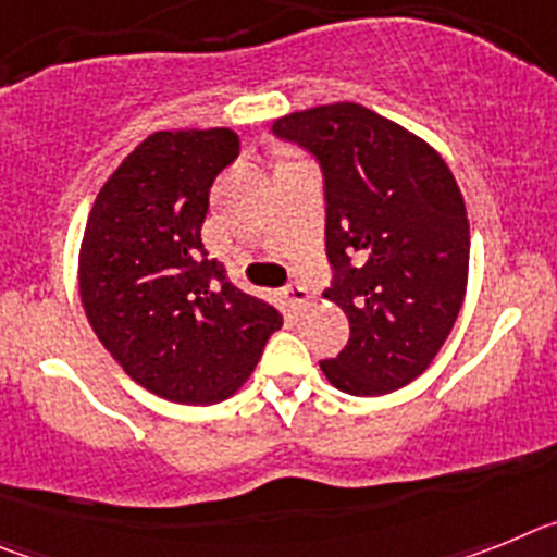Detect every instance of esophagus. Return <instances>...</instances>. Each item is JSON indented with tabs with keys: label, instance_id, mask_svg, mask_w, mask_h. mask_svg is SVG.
<instances>
[{
	"label": "esophagus",
	"instance_id": "esophagus-1",
	"mask_svg": "<svg viewBox=\"0 0 557 557\" xmlns=\"http://www.w3.org/2000/svg\"><path fill=\"white\" fill-rule=\"evenodd\" d=\"M284 295H287L293 307H307V304L312 301V295H309V289L301 287V284H289V287L284 289Z\"/></svg>",
	"mask_w": 557,
	"mask_h": 557
}]
</instances>
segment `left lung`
I'll return each mask as SVG.
<instances>
[{
  "label": "left lung",
  "instance_id": "left-lung-1",
  "mask_svg": "<svg viewBox=\"0 0 557 557\" xmlns=\"http://www.w3.org/2000/svg\"><path fill=\"white\" fill-rule=\"evenodd\" d=\"M312 150L326 178V298L351 337L321 371L351 396H387L430 368L469 284V214L444 156L359 102L273 122Z\"/></svg>",
  "mask_w": 557,
  "mask_h": 557
}]
</instances>
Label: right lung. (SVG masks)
I'll return each mask as SVG.
<instances>
[{
  "label": "right lung",
  "mask_w": 557,
  "mask_h": 557,
  "mask_svg": "<svg viewBox=\"0 0 557 557\" xmlns=\"http://www.w3.org/2000/svg\"><path fill=\"white\" fill-rule=\"evenodd\" d=\"M236 152L228 127L150 133L102 184L83 231L88 323L133 382L175 405L234 396L284 321L206 259L209 189Z\"/></svg>",
  "instance_id": "right-lung-1"
}]
</instances>
